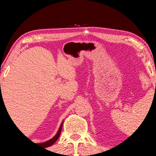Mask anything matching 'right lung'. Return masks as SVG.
<instances>
[{"label":"right lung","mask_w":156,"mask_h":156,"mask_svg":"<svg viewBox=\"0 0 156 156\" xmlns=\"http://www.w3.org/2000/svg\"><path fill=\"white\" fill-rule=\"evenodd\" d=\"M1 97H2V95L1 94L0 98H1ZM62 125H60V127H59L57 133H56V134L55 135V136H53L51 140H50L47 141V142H44V143H42V144H40L42 146H44V147H48V146H50L51 145H53V144H54L56 140H57L58 138H59V135H60L61 130H62Z\"/></svg>","instance_id":"right-lung-1"}]
</instances>
